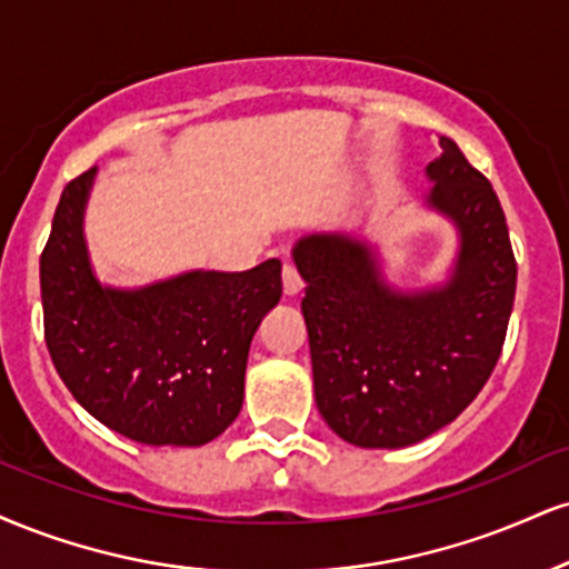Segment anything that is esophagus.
<instances>
[{"mask_svg":"<svg viewBox=\"0 0 569 569\" xmlns=\"http://www.w3.org/2000/svg\"><path fill=\"white\" fill-rule=\"evenodd\" d=\"M302 289H305V280L297 272V267L283 264V291H286V297H297V293Z\"/></svg>","mask_w":569,"mask_h":569,"instance_id":"34e87169","label":"esophagus"}]
</instances>
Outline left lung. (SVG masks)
Here are the masks:
<instances>
[{"label": "left lung", "mask_w": 569, "mask_h": 569, "mask_svg": "<svg viewBox=\"0 0 569 569\" xmlns=\"http://www.w3.org/2000/svg\"><path fill=\"white\" fill-rule=\"evenodd\" d=\"M427 167V203L458 230L442 286L397 291L371 246L345 232H312L293 246L307 289L315 402L341 440L406 448L450 423L480 395L501 358L515 307L517 259L488 177L450 137Z\"/></svg>", "instance_id": "left-lung-1"}]
</instances>
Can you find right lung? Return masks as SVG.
Wrapping results in <instances>:
<instances>
[{
	"label": "right lung",
	"mask_w": 569,
	"mask_h": 569,
	"mask_svg": "<svg viewBox=\"0 0 569 569\" xmlns=\"http://www.w3.org/2000/svg\"><path fill=\"white\" fill-rule=\"evenodd\" d=\"M98 167L66 184L42 251L44 339L79 406L142 445H207L243 406L249 347L280 302V262L111 289L94 278L84 207Z\"/></svg>",
	"instance_id": "add662e5"
}]
</instances>
